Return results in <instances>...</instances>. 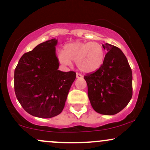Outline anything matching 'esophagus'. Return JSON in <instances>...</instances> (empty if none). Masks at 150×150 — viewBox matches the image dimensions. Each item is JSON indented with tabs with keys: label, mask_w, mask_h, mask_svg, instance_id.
Segmentation results:
<instances>
[{
	"label": "esophagus",
	"mask_w": 150,
	"mask_h": 150,
	"mask_svg": "<svg viewBox=\"0 0 150 150\" xmlns=\"http://www.w3.org/2000/svg\"><path fill=\"white\" fill-rule=\"evenodd\" d=\"M76 78H77V79H81V78H83V75L81 74L76 73Z\"/></svg>",
	"instance_id": "obj_1"
}]
</instances>
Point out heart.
Instances as JSON below:
<instances>
[{"label": "heart", "mask_w": 150, "mask_h": 150, "mask_svg": "<svg viewBox=\"0 0 150 150\" xmlns=\"http://www.w3.org/2000/svg\"><path fill=\"white\" fill-rule=\"evenodd\" d=\"M59 61L66 66L71 65L72 62L80 71L91 73L101 67L105 59V50L101 44L96 42L76 41L67 44L58 53Z\"/></svg>", "instance_id": "b5f03b06"}]
</instances>
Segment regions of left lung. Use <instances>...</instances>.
Masks as SVG:
<instances>
[{
    "label": "left lung",
    "instance_id": "left-lung-1",
    "mask_svg": "<svg viewBox=\"0 0 150 150\" xmlns=\"http://www.w3.org/2000/svg\"><path fill=\"white\" fill-rule=\"evenodd\" d=\"M108 51L99 69L84 76L88 96L95 111L112 115L128 104L132 96V73L127 58L117 47L105 43Z\"/></svg>",
    "mask_w": 150,
    "mask_h": 150
}]
</instances>
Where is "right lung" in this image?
I'll use <instances>...</instances> for the list:
<instances>
[{"mask_svg":"<svg viewBox=\"0 0 150 150\" xmlns=\"http://www.w3.org/2000/svg\"><path fill=\"white\" fill-rule=\"evenodd\" d=\"M57 45L56 39L40 44L21 57L15 69L17 99L35 117L50 118L61 113L76 76L74 71L58 70Z\"/></svg>","mask_w":150,"mask_h":150,"instance_id":"obj_1","label":"right lung"}]
</instances>
